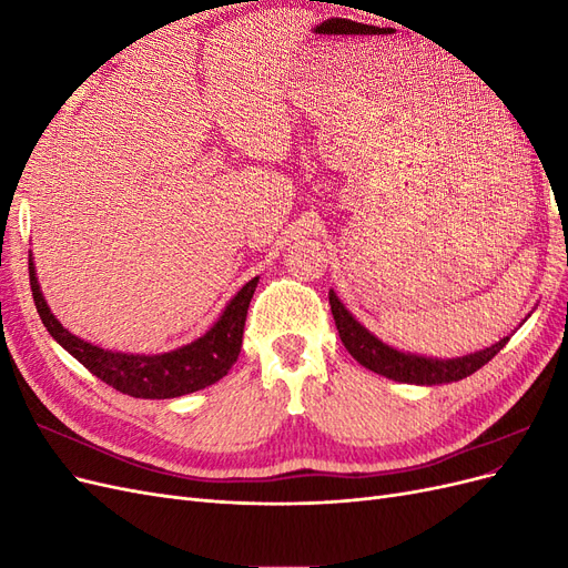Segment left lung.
Instances as JSON below:
<instances>
[{
  "label": "left lung",
  "mask_w": 568,
  "mask_h": 568,
  "mask_svg": "<svg viewBox=\"0 0 568 568\" xmlns=\"http://www.w3.org/2000/svg\"><path fill=\"white\" fill-rule=\"evenodd\" d=\"M329 305H332V315H334L343 346H346V351L357 359V363L376 374L386 376V379L403 382V384L434 386V384L459 382L464 376H469L486 363H490V359L500 353L509 341L507 336L486 351H478L455 359L419 357V355H409V353L388 348L386 343L372 336L365 326L359 324L346 307H343V303L336 298L334 291H329Z\"/></svg>",
  "instance_id": "1"
}]
</instances>
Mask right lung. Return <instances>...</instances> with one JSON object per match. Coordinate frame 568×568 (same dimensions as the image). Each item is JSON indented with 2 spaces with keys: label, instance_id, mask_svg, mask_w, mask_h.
I'll list each match as a JSON object with an SVG mask.
<instances>
[{
  "label": "right lung",
  "instance_id": "add662e5",
  "mask_svg": "<svg viewBox=\"0 0 568 568\" xmlns=\"http://www.w3.org/2000/svg\"><path fill=\"white\" fill-rule=\"evenodd\" d=\"M30 288L36 307L40 313L47 332L54 336L61 346L71 353L80 365L88 367L97 379L113 386L120 393H128L132 398H178L201 390L220 382L236 363L239 351H242L244 324L248 303L257 286V277H253L239 294L230 301L222 317L189 346L161 355H128L104 351L92 343L73 336L63 329L61 322L51 315L47 301L40 291L36 267L30 261Z\"/></svg>",
  "mask_w": 568,
  "mask_h": 568
}]
</instances>
